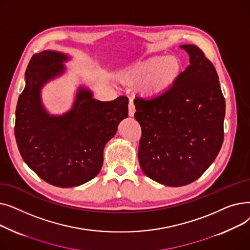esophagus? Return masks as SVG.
Segmentation results:
<instances>
[{
	"label": "esophagus",
	"instance_id": "1",
	"mask_svg": "<svg viewBox=\"0 0 250 250\" xmlns=\"http://www.w3.org/2000/svg\"><path fill=\"white\" fill-rule=\"evenodd\" d=\"M135 112H136L135 104H134V102H133L132 100H130L129 103H128V115H129V116H134Z\"/></svg>",
	"mask_w": 250,
	"mask_h": 250
}]
</instances>
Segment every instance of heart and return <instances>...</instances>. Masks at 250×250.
<instances>
[{"label":"heart","instance_id":"obj_1","mask_svg":"<svg viewBox=\"0 0 250 250\" xmlns=\"http://www.w3.org/2000/svg\"><path fill=\"white\" fill-rule=\"evenodd\" d=\"M180 68L176 57H153L130 65L122 74V79L127 84L141 82L142 93L156 95L172 86L180 73Z\"/></svg>","mask_w":250,"mask_h":250}]
</instances>
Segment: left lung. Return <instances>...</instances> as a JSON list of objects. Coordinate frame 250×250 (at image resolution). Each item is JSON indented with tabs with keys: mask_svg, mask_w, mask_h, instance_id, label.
<instances>
[{
	"mask_svg": "<svg viewBox=\"0 0 250 250\" xmlns=\"http://www.w3.org/2000/svg\"><path fill=\"white\" fill-rule=\"evenodd\" d=\"M189 65L173 85L150 99L135 98L142 128L141 169L167 187L189 185L202 176L224 139L225 98L214 64L193 44L181 45Z\"/></svg>",
	"mask_w": 250,
	"mask_h": 250,
	"instance_id": "8db88e82",
	"label": "left lung"
}]
</instances>
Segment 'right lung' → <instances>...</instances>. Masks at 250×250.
Returning a JSON list of instances; mask_svg holds the SVG:
<instances>
[{
    "label": "right lung",
    "mask_w": 250,
    "mask_h": 250,
    "mask_svg": "<svg viewBox=\"0 0 250 250\" xmlns=\"http://www.w3.org/2000/svg\"><path fill=\"white\" fill-rule=\"evenodd\" d=\"M69 59L52 50L34 55L16 107L15 138L24 162L42 179L59 188L81 186L99 173L104 146L128 111L126 96L99 101L81 87L71 110L50 115L43 107L41 91L64 72L62 62Z\"/></svg>",
    "instance_id": "1"
}]
</instances>
